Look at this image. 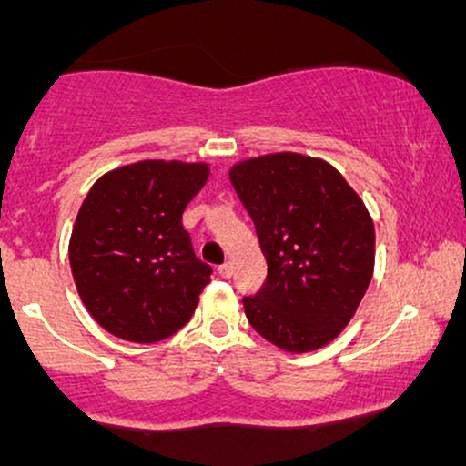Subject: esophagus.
<instances>
[{
    "label": "esophagus",
    "instance_id": "1",
    "mask_svg": "<svg viewBox=\"0 0 466 466\" xmlns=\"http://www.w3.org/2000/svg\"><path fill=\"white\" fill-rule=\"evenodd\" d=\"M218 274H221V278H232L234 265L232 263H223L221 267H218Z\"/></svg>",
    "mask_w": 466,
    "mask_h": 466
}]
</instances>
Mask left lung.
<instances>
[{
	"label": "left lung",
	"mask_w": 466,
	"mask_h": 466,
	"mask_svg": "<svg viewBox=\"0 0 466 466\" xmlns=\"http://www.w3.org/2000/svg\"><path fill=\"white\" fill-rule=\"evenodd\" d=\"M229 181L254 221L267 280L243 307L251 329L289 352L318 350L341 333L374 269V226L339 170L274 153L240 162Z\"/></svg>",
	"instance_id": "8db88e82"
}]
</instances>
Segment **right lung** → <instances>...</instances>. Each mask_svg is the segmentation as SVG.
Here are the masks:
<instances>
[{
  "mask_svg": "<svg viewBox=\"0 0 466 466\" xmlns=\"http://www.w3.org/2000/svg\"><path fill=\"white\" fill-rule=\"evenodd\" d=\"M208 175L206 164L144 159L87 192L69 265L80 300L111 335L153 344L188 324L212 267L195 256L181 215Z\"/></svg>",
  "mask_w": 466,
  "mask_h": 466,
  "instance_id": "1",
  "label": "right lung"
}]
</instances>
